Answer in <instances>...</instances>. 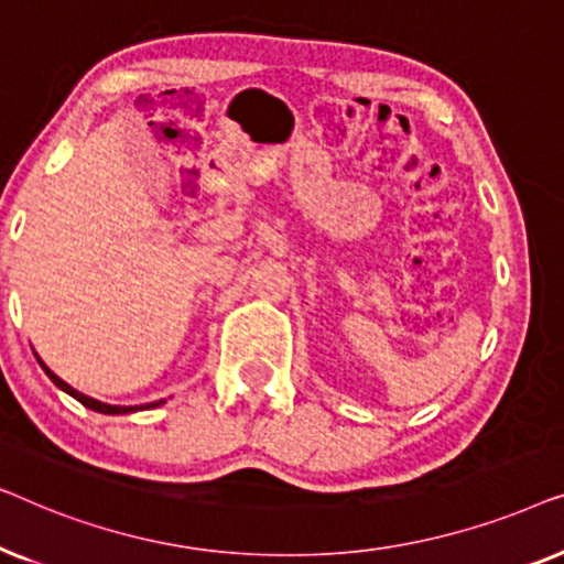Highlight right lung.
<instances>
[{"label": "right lung", "mask_w": 564, "mask_h": 564, "mask_svg": "<svg viewBox=\"0 0 564 564\" xmlns=\"http://www.w3.org/2000/svg\"><path fill=\"white\" fill-rule=\"evenodd\" d=\"M37 361H41V367H43V372L51 377L53 380V384H56V388H61L64 392H68V395L72 398H76L79 400V403L84 405V408H91V411H97V413H105V415H126V413H135V411H145V408H156V405H161V403H166V400H156V403H145V405H110V403H102V400H95V398H89V395H84V392H79V390H74L72 384L68 382H64L61 380L58 375H53L48 367H45V361L37 357Z\"/></svg>", "instance_id": "1"}]
</instances>
